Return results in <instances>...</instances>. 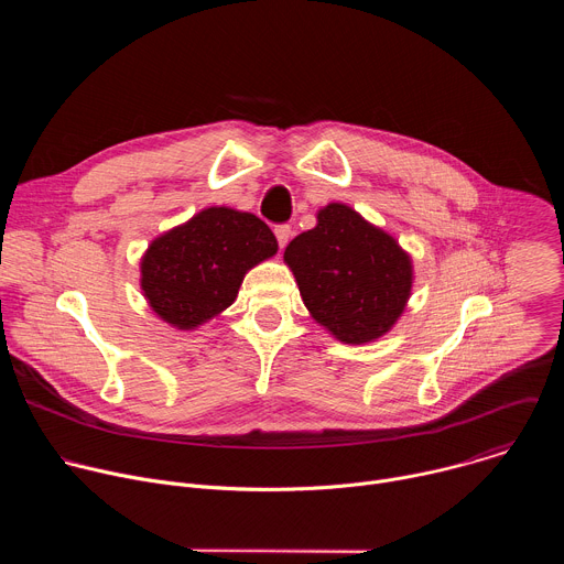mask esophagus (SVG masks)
Returning a JSON list of instances; mask_svg holds the SVG:
<instances>
[{
	"instance_id": "esophagus-1",
	"label": "esophagus",
	"mask_w": 564,
	"mask_h": 564,
	"mask_svg": "<svg viewBox=\"0 0 564 564\" xmlns=\"http://www.w3.org/2000/svg\"><path fill=\"white\" fill-rule=\"evenodd\" d=\"M274 234H276L279 246H281V248H285V246H288V240H290V236H292V227H290V225H279V227L274 229Z\"/></svg>"
}]
</instances>
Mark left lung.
I'll return each instance as SVG.
<instances>
[{"label":"left lung","instance_id":"8db88e82","mask_svg":"<svg viewBox=\"0 0 564 564\" xmlns=\"http://www.w3.org/2000/svg\"><path fill=\"white\" fill-rule=\"evenodd\" d=\"M316 324L348 346L388 335L413 294V257L346 203L316 212V225L283 252Z\"/></svg>","mask_w":564,"mask_h":564}]
</instances>
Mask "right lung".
Returning <instances> with one entry per match:
<instances>
[{
	"label": "right lung",
	"instance_id": "1",
	"mask_svg": "<svg viewBox=\"0 0 564 564\" xmlns=\"http://www.w3.org/2000/svg\"><path fill=\"white\" fill-rule=\"evenodd\" d=\"M276 252V236L259 216L205 207L151 240L140 259V290L160 321L189 333L223 314L246 274Z\"/></svg>",
	"mask_w": 564,
	"mask_h": 564
}]
</instances>
